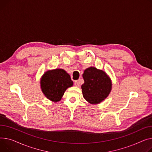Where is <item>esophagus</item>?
Wrapping results in <instances>:
<instances>
[{
	"label": "esophagus",
	"mask_w": 152,
	"mask_h": 152,
	"mask_svg": "<svg viewBox=\"0 0 152 152\" xmlns=\"http://www.w3.org/2000/svg\"><path fill=\"white\" fill-rule=\"evenodd\" d=\"M74 85H75V86H77V87H78V86H80L79 80H77V81H75V82H74Z\"/></svg>",
	"instance_id": "34e87169"
}]
</instances>
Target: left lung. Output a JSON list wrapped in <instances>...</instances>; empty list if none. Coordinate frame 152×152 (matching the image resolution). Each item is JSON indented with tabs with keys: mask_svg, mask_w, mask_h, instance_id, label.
Listing matches in <instances>:
<instances>
[{
	"mask_svg": "<svg viewBox=\"0 0 152 152\" xmlns=\"http://www.w3.org/2000/svg\"><path fill=\"white\" fill-rule=\"evenodd\" d=\"M85 83L82 85L85 99L92 104L100 103L109 94L112 82L102 70L91 67L85 70L83 74Z\"/></svg>",
	"mask_w": 152,
	"mask_h": 152,
	"instance_id": "1",
	"label": "left lung"
}]
</instances>
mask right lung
<instances>
[{
	"label": "right lung",
	"instance_id": "1",
	"mask_svg": "<svg viewBox=\"0 0 152 152\" xmlns=\"http://www.w3.org/2000/svg\"><path fill=\"white\" fill-rule=\"evenodd\" d=\"M40 83L45 96L54 102L60 101L66 89L73 85L70 75L61 69L47 71L42 77Z\"/></svg>",
	"mask_w": 152,
	"mask_h": 152
}]
</instances>
